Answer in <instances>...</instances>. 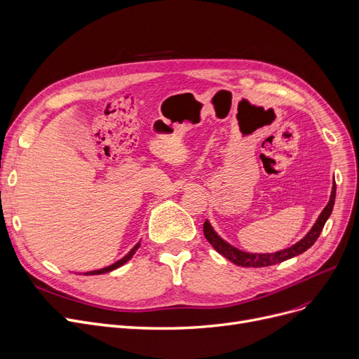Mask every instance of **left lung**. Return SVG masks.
<instances>
[{"instance_id": "obj_1", "label": "left lung", "mask_w": 359, "mask_h": 359, "mask_svg": "<svg viewBox=\"0 0 359 359\" xmlns=\"http://www.w3.org/2000/svg\"><path fill=\"white\" fill-rule=\"evenodd\" d=\"M334 198H336V185L333 184L332 189V196L330 200L327 203V206L324 208V210L320 213L318 219L316 220L314 226L311 228V231L306 233L299 243H297L295 245L289 247L286 250L273 252V254H250V252H244L240 251L238 248L229 245L228 243H225L222 238L213 231V228L210 226L209 222L206 220L203 225V232L206 240L213 245V248L224 255L225 259H228L229 262H232L236 266H243V267H266V266H271V264H278L282 263L287 259H292L298 254H302L304 251L309 250L316 241L317 238L320 236V232L324 228V224L329 219V216L332 215L333 206H334Z\"/></svg>"}]
</instances>
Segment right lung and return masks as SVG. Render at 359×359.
Listing matches in <instances>:
<instances>
[{
	"label": "right lung",
	"mask_w": 359,
	"mask_h": 359,
	"mask_svg": "<svg viewBox=\"0 0 359 359\" xmlns=\"http://www.w3.org/2000/svg\"><path fill=\"white\" fill-rule=\"evenodd\" d=\"M139 247H140V243L135 245L124 259H121V260H118L116 263H114V264H111V266H108V267H104V269H100V270H93V271H89V273H86V275H102V273H108V271H111V270H115V269H118L119 266H123L124 263H127L131 257H133V254L139 250Z\"/></svg>",
	"instance_id": "right-lung-1"
}]
</instances>
